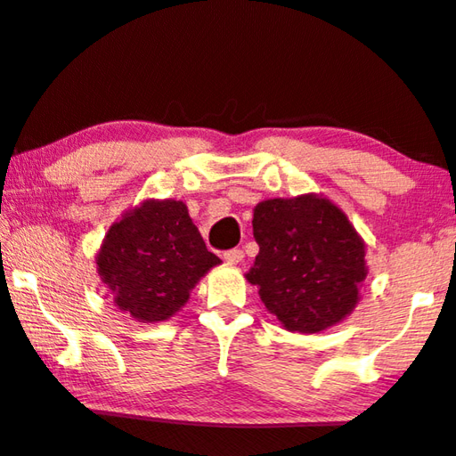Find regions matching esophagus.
<instances>
[{"label":"esophagus","mask_w":456,"mask_h":456,"mask_svg":"<svg viewBox=\"0 0 456 456\" xmlns=\"http://www.w3.org/2000/svg\"><path fill=\"white\" fill-rule=\"evenodd\" d=\"M223 258H224V263H227V265H240L241 260H244V252H241V250H227L223 254Z\"/></svg>","instance_id":"obj_1"}]
</instances>
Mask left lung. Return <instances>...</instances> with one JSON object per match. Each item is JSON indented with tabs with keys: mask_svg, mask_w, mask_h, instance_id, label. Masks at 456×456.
Listing matches in <instances>:
<instances>
[{
	"mask_svg": "<svg viewBox=\"0 0 456 456\" xmlns=\"http://www.w3.org/2000/svg\"><path fill=\"white\" fill-rule=\"evenodd\" d=\"M252 227L260 250L246 279L285 330L319 333L354 311L367 246L338 204L319 193L263 200Z\"/></svg>",
	"mask_w": 456,
	"mask_h": 456,
	"instance_id": "1",
	"label": "left lung"
}]
</instances>
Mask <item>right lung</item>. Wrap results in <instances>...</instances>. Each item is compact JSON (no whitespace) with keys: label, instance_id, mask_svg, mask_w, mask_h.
Instances as JSON below:
<instances>
[{"label":"right lung","instance_id":"right-lung-1","mask_svg":"<svg viewBox=\"0 0 456 456\" xmlns=\"http://www.w3.org/2000/svg\"><path fill=\"white\" fill-rule=\"evenodd\" d=\"M95 265L120 311L160 323L185 306L221 258L208 252L185 202L148 198L110 224Z\"/></svg>","mask_w":456,"mask_h":456}]
</instances>
